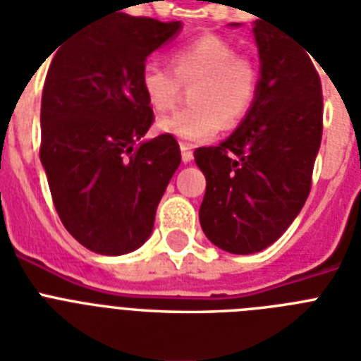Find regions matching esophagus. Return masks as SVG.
<instances>
[{"label": "esophagus", "mask_w": 361, "mask_h": 361, "mask_svg": "<svg viewBox=\"0 0 361 361\" xmlns=\"http://www.w3.org/2000/svg\"><path fill=\"white\" fill-rule=\"evenodd\" d=\"M180 157H183L184 164L192 162V160H194V151H192V147L183 143V145H180Z\"/></svg>", "instance_id": "obj_1"}]
</instances>
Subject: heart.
<instances>
[{"label":"heart","mask_w":361,"mask_h":361,"mask_svg":"<svg viewBox=\"0 0 361 361\" xmlns=\"http://www.w3.org/2000/svg\"><path fill=\"white\" fill-rule=\"evenodd\" d=\"M235 48L221 37L203 35L171 51V68L157 61L143 65L141 91L157 111L177 104L183 85H192L190 102L158 121V130L180 141L199 143L214 137L221 128L235 126L252 108L259 72L250 59L235 56Z\"/></svg>","instance_id":"1"}]
</instances>
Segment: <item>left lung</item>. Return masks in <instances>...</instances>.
<instances>
[{
  "label": "left lung",
  "mask_w": 361,
  "mask_h": 361,
  "mask_svg": "<svg viewBox=\"0 0 361 361\" xmlns=\"http://www.w3.org/2000/svg\"><path fill=\"white\" fill-rule=\"evenodd\" d=\"M252 31L261 63L252 108L226 141L194 152L207 178L201 229L236 255L261 252L295 221L322 137V89L310 54L262 20Z\"/></svg>",
  "instance_id": "1"
}]
</instances>
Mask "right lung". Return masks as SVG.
Returning <instances> with one entry per match:
<instances>
[{"mask_svg": "<svg viewBox=\"0 0 361 361\" xmlns=\"http://www.w3.org/2000/svg\"><path fill=\"white\" fill-rule=\"evenodd\" d=\"M180 30L125 13L99 18L66 40L46 74L40 162L63 226L100 255L145 244L180 164L173 135L143 140L152 108L140 85L147 57Z\"/></svg>", "mask_w": 361, "mask_h": 361, "instance_id": "obj_1", "label": "right lung"}]
</instances>
